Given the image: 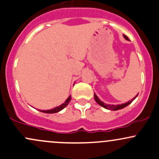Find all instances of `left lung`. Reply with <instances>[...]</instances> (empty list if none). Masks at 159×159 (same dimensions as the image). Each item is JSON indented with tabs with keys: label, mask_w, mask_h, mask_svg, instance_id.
I'll return each instance as SVG.
<instances>
[{
	"label": "left lung",
	"mask_w": 159,
	"mask_h": 159,
	"mask_svg": "<svg viewBox=\"0 0 159 159\" xmlns=\"http://www.w3.org/2000/svg\"><path fill=\"white\" fill-rule=\"evenodd\" d=\"M123 37H124L126 40H129V38L126 36V35H123ZM137 96H138V94H137L134 98H133V99H132L131 101L126 102V103H122V104H118V105H110V104H107V103H106V104H105V103H103V102H102L101 100H100L99 98H98V97L97 96V95L95 94V93H94V99H95V101H96L97 103H98V104L101 105V106L103 107H104L105 109L111 110H120V109H123V108L126 107V106H128L129 104H130V103H131L132 102H133V101H134V100L136 99Z\"/></svg>",
	"instance_id": "left-lung-1"
}]
</instances>
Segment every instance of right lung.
<instances>
[{"instance_id":"add662e5","label":"right lung","mask_w":159,"mask_h":159,"mask_svg":"<svg viewBox=\"0 0 159 159\" xmlns=\"http://www.w3.org/2000/svg\"><path fill=\"white\" fill-rule=\"evenodd\" d=\"M71 96H69V97H68V99H67L66 101H65L64 103H62V104L60 105V106L56 107H55L54 109L47 110H40L39 111L43 112V113H58V112L61 111V110H63L65 107H66L67 105L68 104V103H69L70 101H71Z\"/></svg>"}]
</instances>
